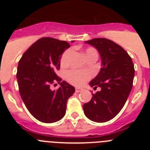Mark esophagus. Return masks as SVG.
Here are the masks:
<instances>
[{
    "instance_id": "obj_1",
    "label": "esophagus",
    "mask_w": 150,
    "mask_h": 150,
    "mask_svg": "<svg viewBox=\"0 0 150 150\" xmlns=\"http://www.w3.org/2000/svg\"><path fill=\"white\" fill-rule=\"evenodd\" d=\"M75 91H76V92H80V91H83V88H77V87H76V88H75Z\"/></svg>"
}]
</instances>
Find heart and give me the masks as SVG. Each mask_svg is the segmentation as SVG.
I'll return each instance as SVG.
<instances>
[{
  "label": "heart",
  "mask_w": 150,
  "mask_h": 150,
  "mask_svg": "<svg viewBox=\"0 0 150 150\" xmlns=\"http://www.w3.org/2000/svg\"><path fill=\"white\" fill-rule=\"evenodd\" d=\"M73 50L71 49H68L66 51L64 52L62 54V58H61V63L63 65H65L68 63L70 57L72 54ZM86 56L91 55V54H95L98 55V52L94 48H88L86 50ZM91 76V74L88 71H78V70H71L67 71L66 74V78L71 84L75 85V86H82L84 84V83L87 79H89Z\"/></svg>",
  "instance_id": "obj_1"
}]
</instances>
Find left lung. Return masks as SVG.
<instances>
[{"label":"left lung","mask_w":150,"mask_h":150,"mask_svg":"<svg viewBox=\"0 0 150 150\" xmlns=\"http://www.w3.org/2000/svg\"><path fill=\"white\" fill-rule=\"evenodd\" d=\"M85 43L98 50L101 59L98 74L89 83L94 89L91 100L83 104L88 119L96 122L112 120L120 112L133 86L134 68L132 58L124 49L110 40L95 38Z\"/></svg>","instance_id":"obj_1"}]
</instances>
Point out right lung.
<instances>
[{"label": "right lung", "mask_w": 150, "mask_h": 150, "mask_svg": "<svg viewBox=\"0 0 150 150\" xmlns=\"http://www.w3.org/2000/svg\"><path fill=\"white\" fill-rule=\"evenodd\" d=\"M74 42V40H72ZM70 47L66 41L51 38L37 40L19 60L16 78L21 98L30 113L39 121L52 123L64 116L67 101L75 88L57 76L64 50ZM60 84L57 90L51 85Z\"/></svg>", "instance_id": "add662e5"}]
</instances>
